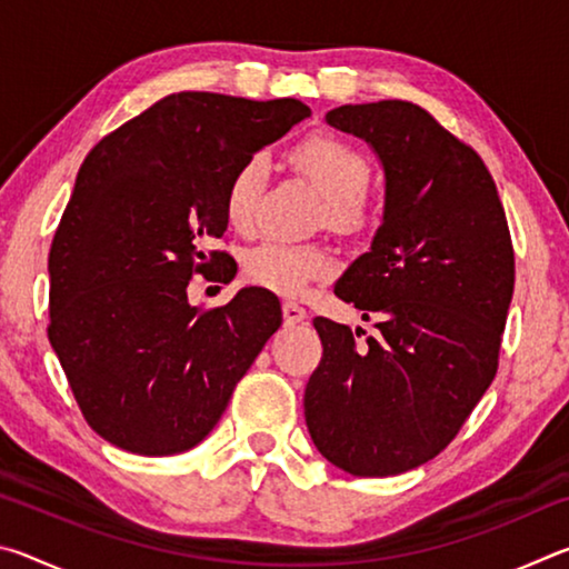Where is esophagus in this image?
Instances as JSON below:
<instances>
[{
    "label": "esophagus",
    "mask_w": 569,
    "mask_h": 569,
    "mask_svg": "<svg viewBox=\"0 0 569 569\" xmlns=\"http://www.w3.org/2000/svg\"><path fill=\"white\" fill-rule=\"evenodd\" d=\"M306 319H308V313H306L303 306H298L296 301H286L283 303V321H286V326H296V323H301Z\"/></svg>",
    "instance_id": "1"
}]
</instances>
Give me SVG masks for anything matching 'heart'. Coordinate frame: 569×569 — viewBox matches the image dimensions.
<instances>
[{
  "mask_svg": "<svg viewBox=\"0 0 569 569\" xmlns=\"http://www.w3.org/2000/svg\"><path fill=\"white\" fill-rule=\"evenodd\" d=\"M296 168L306 172L326 196V216L336 228H353L361 220V196L369 186V162L346 142L316 134L293 150ZM268 178L266 156H248L236 168L226 192V216L236 230H250L256 220L258 196ZM250 283L281 296H298L303 288L333 271L331 256L319 246H296L268 240L246 256Z\"/></svg>",
  "mask_w": 569,
  "mask_h": 569,
  "instance_id": "b5f03b06",
  "label": "heart"
}]
</instances>
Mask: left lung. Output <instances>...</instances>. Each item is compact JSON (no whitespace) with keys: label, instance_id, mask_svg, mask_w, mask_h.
Returning <instances> with one entry per match:
<instances>
[{"label":"left lung","instance_id":"obj_1","mask_svg":"<svg viewBox=\"0 0 569 569\" xmlns=\"http://www.w3.org/2000/svg\"><path fill=\"white\" fill-rule=\"evenodd\" d=\"M326 122L383 170L381 226L333 286L379 331L359 341L361 329L313 319L323 356L306 383V427L331 465L391 477L435 459L492 383L512 240L485 162L419 104H341Z\"/></svg>","mask_w":569,"mask_h":569}]
</instances>
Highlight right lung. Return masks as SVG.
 Listing matches in <instances>:
<instances>
[{"label": "right lung", "instance_id": "obj_1", "mask_svg": "<svg viewBox=\"0 0 569 569\" xmlns=\"http://www.w3.org/2000/svg\"><path fill=\"white\" fill-rule=\"evenodd\" d=\"M298 100L178 92L102 138L77 172L50 248V343L90 427L142 457L200 445L278 331V298L248 286L198 311L192 273L228 261L236 168L306 120Z\"/></svg>", "mask_w": 569, "mask_h": 569}]
</instances>
